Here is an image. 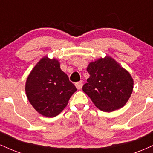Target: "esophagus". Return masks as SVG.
Listing matches in <instances>:
<instances>
[{"mask_svg": "<svg viewBox=\"0 0 153 153\" xmlns=\"http://www.w3.org/2000/svg\"><path fill=\"white\" fill-rule=\"evenodd\" d=\"M75 86H76V88L78 89V90H80L82 87V82L81 81L77 82L76 83H75Z\"/></svg>", "mask_w": 153, "mask_h": 153, "instance_id": "1", "label": "esophagus"}]
</instances>
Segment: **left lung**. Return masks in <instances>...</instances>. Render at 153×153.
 Masks as SVG:
<instances>
[{"instance_id": "obj_1", "label": "left lung", "mask_w": 153, "mask_h": 153, "mask_svg": "<svg viewBox=\"0 0 153 153\" xmlns=\"http://www.w3.org/2000/svg\"><path fill=\"white\" fill-rule=\"evenodd\" d=\"M90 77L82 91L95 106L105 112H111L126 104L133 91L134 81L129 72L110 57L89 63Z\"/></svg>"}]
</instances>
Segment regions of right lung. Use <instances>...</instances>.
I'll list each match as a JSON object with an SVG mask.
<instances>
[{
    "mask_svg": "<svg viewBox=\"0 0 153 153\" xmlns=\"http://www.w3.org/2000/svg\"><path fill=\"white\" fill-rule=\"evenodd\" d=\"M59 65L57 59L44 57L33 68L26 82L29 101L36 111L47 117L60 114L77 91Z\"/></svg>",
    "mask_w": 153,
    "mask_h": 153,
    "instance_id": "add662e5",
    "label": "right lung"
}]
</instances>
